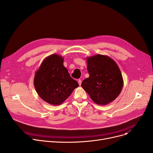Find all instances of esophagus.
<instances>
[{
  "label": "esophagus",
  "mask_w": 153,
  "mask_h": 153,
  "mask_svg": "<svg viewBox=\"0 0 153 153\" xmlns=\"http://www.w3.org/2000/svg\"><path fill=\"white\" fill-rule=\"evenodd\" d=\"M78 83H79V85H81V83H82V81H81V79H79V80H78Z\"/></svg>",
  "instance_id": "obj_1"
}]
</instances>
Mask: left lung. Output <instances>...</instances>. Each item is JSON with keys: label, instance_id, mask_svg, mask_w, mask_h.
I'll return each instance as SVG.
<instances>
[{"label": "left lung", "instance_id": "obj_1", "mask_svg": "<svg viewBox=\"0 0 153 153\" xmlns=\"http://www.w3.org/2000/svg\"><path fill=\"white\" fill-rule=\"evenodd\" d=\"M89 77L81 86L98 105H105L114 101L123 86L122 72L117 64L108 56L96 54L86 58Z\"/></svg>", "mask_w": 153, "mask_h": 153}]
</instances>
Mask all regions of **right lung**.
<instances>
[{
    "label": "right lung",
    "mask_w": 153,
    "mask_h": 153,
    "mask_svg": "<svg viewBox=\"0 0 153 153\" xmlns=\"http://www.w3.org/2000/svg\"><path fill=\"white\" fill-rule=\"evenodd\" d=\"M63 62L61 56L51 54L43 60L35 74L34 85L37 94L51 105H60L79 86L70 76Z\"/></svg>",
    "instance_id": "obj_1"
}]
</instances>
